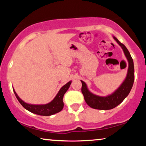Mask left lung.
<instances>
[{
	"mask_svg": "<svg viewBox=\"0 0 146 146\" xmlns=\"http://www.w3.org/2000/svg\"><path fill=\"white\" fill-rule=\"evenodd\" d=\"M113 39L122 48L123 53L128 62V69L126 77L121 84L119 86L115 92L106 96H100L94 94L88 88L86 84L81 80L82 82V92L86 102L90 107L94 109L107 110L114 108L117 105L122 102L123 100L128 96L130 92L131 88L134 82V66H133V59L128 50L123 44H121L115 36Z\"/></svg>",
	"mask_w": 146,
	"mask_h": 146,
	"instance_id": "8db88e82",
	"label": "left lung"
}]
</instances>
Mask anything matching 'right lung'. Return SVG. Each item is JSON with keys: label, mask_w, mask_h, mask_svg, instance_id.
<instances>
[{"label": "right lung", "mask_w": 146, "mask_h": 146, "mask_svg": "<svg viewBox=\"0 0 146 146\" xmlns=\"http://www.w3.org/2000/svg\"><path fill=\"white\" fill-rule=\"evenodd\" d=\"M72 81L64 85L60 89V90L56 96L50 102L46 104H30L26 103L23 100L20 98L17 94L16 93L15 89H13L15 94L17 98L21 104L28 111L31 112L35 113V114L40 115H45V116H48L53 114H55L59 111H60L63 109L64 102H63V97L64 94L68 90L71 84Z\"/></svg>", "instance_id": "right-lung-1"}]
</instances>
